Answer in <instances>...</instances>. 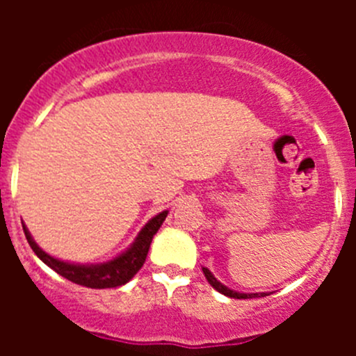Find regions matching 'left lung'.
<instances>
[{
	"mask_svg": "<svg viewBox=\"0 0 356 356\" xmlns=\"http://www.w3.org/2000/svg\"><path fill=\"white\" fill-rule=\"evenodd\" d=\"M203 274H204V277H207V281L210 282L211 288L217 289L218 293L225 294V296H229V298H236V300H248V298H261V296H267V293H239V291L229 289L227 286H224L220 281H217V279H215V275L211 274V272L208 270L207 267H203Z\"/></svg>",
	"mask_w": 356,
	"mask_h": 356,
	"instance_id": "left-lung-1",
	"label": "left lung"
}]
</instances>
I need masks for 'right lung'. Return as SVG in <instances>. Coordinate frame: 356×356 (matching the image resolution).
Listing matches in <instances>:
<instances>
[{
  "label": "right lung",
  "instance_id": "obj_1",
  "mask_svg": "<svg viewBox=\"0 0 356 356\" xmlns=\"http://www.w3.org/2000/svg\"><path fill=\"white\" fill-rule=\"evenodd\" d=\"M168 211H161V213L155 215L145 227L141 229V232L138 234V238L134 239L131 246L120 253L118 257H115L113 260L105 261V264H96V265H82V264H70V261L58 260V258L51 257L46 251H42L41 248L35 245V241L32 239L31 232L27 231L25 224L22 225L25 238H27L29 245H31L32 251L48 265L49 268L60 274L62 277L68 279V281L75 282V284L86 286V288L92 289H106V288H118V286H124L134 277L139 272V268L143 267L146 260V254L149 251V245L153 241V236L156 234L158 229L163 224L165 217H167Z\"/></svg>",
  "mask_w": 356,
  "mask_h": 356
}]
</instances>
